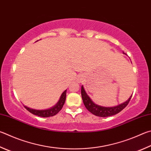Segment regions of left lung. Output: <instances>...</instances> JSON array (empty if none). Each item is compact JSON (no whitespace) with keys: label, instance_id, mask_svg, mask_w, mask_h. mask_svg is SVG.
<instances>
[{"label":"left lung","instance_id":"1","mask_svg":"<svg viewBox=\"0 0 151 151\" xmlns=\"http://www.w3.org/2000/svg\"><path fill=\"white\" fill-rule=\"evenodd\" d=\"M81 96L84 106L90 112H91L92 114L95 115V116L102 117L114 116V115L118 114L119 112L122 111L128 105V104L131 98V96H131L129 98V99L127 101L120 104L119 106L108 108V107H103L96 105V104L93 102L91 99L89 98L88 96L87 95L86 92H85L84 88L83 86L81 87Z\"/></svg>","mask_w":151,"mask_h":151}]
</instances>
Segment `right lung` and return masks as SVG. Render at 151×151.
<instances>
[{"mask_svg":"<svg viewBox=\"0 0 151 151\" xmlns=\"http://www.w3.org/2000/svg\"><path fill=\"white\" fill-rule=\"evenodd\" d=\"M66 93L67 90L62 94L58 103L51 109H45V110H37V109H34L28 108V107H26L25 106H24V108H25L28 111H29L30 113H32V114L35 115V116H40L42 117H48L55 116L56 114H58L59 112L61 111L63 106L64 105L65 99H66Z\"/></svg>","mask_w":151,"mask_h":151,"instance_id":"obj_1","label":"right lung"}]
</instances>
